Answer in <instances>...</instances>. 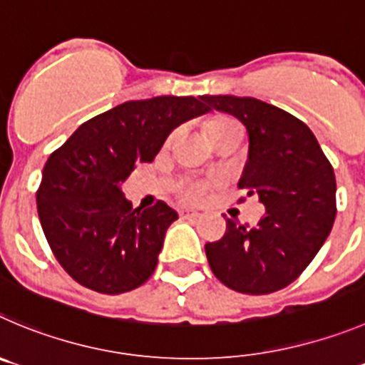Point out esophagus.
Wrapping results in <instances>:
<instances>
[{
	"mask_svg": "<svg viewBox=\"0 0 365 365\" xmlns=\"http://www.w3.org/2000/svg\"><path fill=\"white\" fill-rule=\"evenodd\" d=\"M180 217L182 220H196V217H200V212L192 209H182L180 210Z\"/></svg>",
	"mask_w": 365,
	"mask_h": 365,
	"instance_id": "1",
	"label": "esophagus"
}]
</instances>
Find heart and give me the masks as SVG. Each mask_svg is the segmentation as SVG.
<instances>
[{"mask_svg": "<svg viewBox=\"0 0 365 365\" xmlns=\"http://www.w3.org/2000/svg\"><path fill=\"white\" fill-rule=\"evenodd\" d=\"M230 128H240V125L234 120H229V118H217V120H214L212 124H210L209 135L214 136L217 135V133ZM180 194H182V198L187 200V202L202 203L209 198L210 182H207V180H190V182H185L180 187Z\"/></svg>", "mask_w": 365, "mask_h": 365, "instance_id": "b5f03b06", "label": "heart"}]
</instances>
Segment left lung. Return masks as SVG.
I'll use <instances>...</instances> for the list:
<instances>
[{
    "label": "left lung",
    "instance_id": "obj_1",
    "mask_svg": "<svg viewBox=\"0 0 365 365\" xmlns=\"http://www.w3.org/2000/svg\"><path fill=\"white\" fill-rule=\"evenodd\" d=\"M202 98L247 128L248 160L237 185L267 207L254 229L227 220L225 236L205 245L210 270L241 294L281 290L304 272L331 232L336 214L331 163L312 129L288 111L254 97Z\"/></svg>",
    "mask_w": 365,
    "mask_h": 365
}]
</instances>
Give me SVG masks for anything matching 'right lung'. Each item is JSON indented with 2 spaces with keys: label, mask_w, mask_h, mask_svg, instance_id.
<instances>
[{
  "label": "right lung",
  "mask_w": 365,
  "mask_h": 365,
  "mask_svg": "<svg viewBox=\"0 0 365 365\" xmlns=\"http://www.w3.org/2000/svg\"><path fill=\"white\" fill-rule=\"evenodd\" d=\"M210 111L203 98L128 101L84 122L50 155L37 212L61 267L79 284L118 295L155 272L165 230L178 214L163 202L133 209L120 185L153 162L176 125Z\"/></svg>",
  "instance_id": "add662e5"
}]
</instances>
